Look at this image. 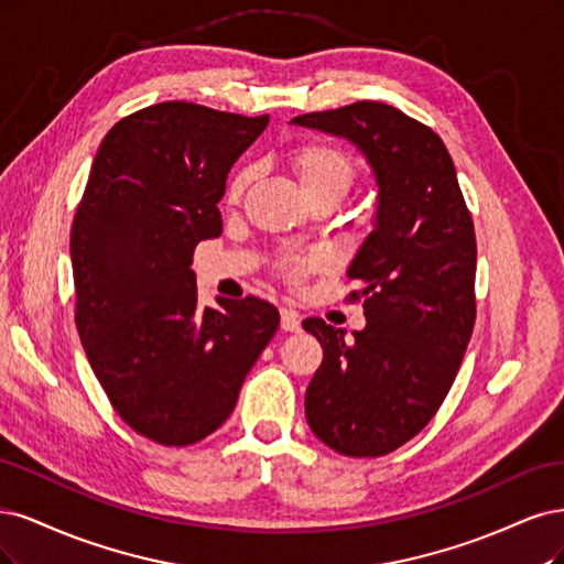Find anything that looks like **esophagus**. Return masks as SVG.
Here are the masks:
<instances>
[{
	"mask_svg": "<svg viewBox=\"0 0 564 564\" xmlns=\"http://www.w3.org/2000/svg\"><path fill=\"white\" fill-rule=\"evenodd\" d=\"M281 328L285 333H297L302 328L300 316L293 312V308H281Z\"/></svg>",
	"mask_w": 564,
	"mask_h": 564,
	"instance_id": "1",
	"label": "esophagus"
}]
</instances>
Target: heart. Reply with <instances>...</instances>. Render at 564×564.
Masks as SVG:
<instances>
[{"mask_svg":"<svg viewBox=\"0 0 564 564\" xmlns=\"http://www.w3.org/2000/svg\"><path fill=\"white\" fill-rule=\"evenodd\" d=\"M290 169H293L304 194L312 198V202L323 194L344 196L356 180V163L349 156V152H344L337 144L323 140H308L293 148V152H290ZM248 185L250 169H236L227 183V204H239ZM321 269H325L323 256H285L279 260L281 276L290 285H300L306 274Z\"/></svg>","mask_w":564,"mask_h":564,"instance_id":"heart-1","label":"heart"}]
</instances>
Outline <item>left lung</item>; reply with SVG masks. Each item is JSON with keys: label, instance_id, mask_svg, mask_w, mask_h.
I'll list each match as a JSON object with an SVG mask.
<instances>
[{"label": "left lung", "instance_id": "8db88e82", "mask_svg": "<svg viewBox=\"0 0 564 564\" xmlns=\"http://www.w3.org/2000/svg\"><path fill=\"white\" fill-rule=\"evenodd\" d=\"M344 135L379 185L377 223L349 267L368 325L351 339L302 321L323 347L306 422L347 457H381L438 412L476 323V231L441 135L387 102L360 100L293 119Z\"/></svg>", "mask_w": 564, "mask_h": 564}]
</instances>
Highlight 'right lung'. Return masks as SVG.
Masks as SVG:
<instances>
[{"label": "right lung", "mask_w": 564, "mask_h": 564, "mask_svg": "<svg viewBox=\"0 0 564 564\" xmlns=\"http://www.w3.org/2000/svg\"><path fill=\"white\" fill-rule=\"evenodd\" d=\"M267 123L185 100L142 107L102 138L72 220L84 351L121 420L159 445L220 429L279 328L252 295L202 308L189 269L198 241L223 234L227 173Z\"/></svg>", "instance_id": "add662e5"}]
</instances>
